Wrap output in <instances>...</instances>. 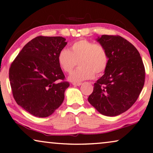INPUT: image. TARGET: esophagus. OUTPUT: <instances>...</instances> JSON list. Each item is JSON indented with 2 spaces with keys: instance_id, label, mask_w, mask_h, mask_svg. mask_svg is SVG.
Segmentation results:
<instances>
[{
  "instance_id": "34e87169",
  "label": "esophagus",
  "mask_w": 153,
  "mask_h": 153,
  "mask_svg": "<svg viewBox=\"0 0 153 153\" xmlns=\"http://www.w3.org/2000/svg\"><path fill=\"white\" fill-rule=\"evenodd\" d=\"M81 85H82V83L81 82H73V85H74V86H80Z\"/></svg>"
}]
</instances>
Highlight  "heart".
I'll return each instance as SVG.
<instances>
[{
	"label": "heart",
	"mask_w": 153,
	"mask_h": 153,
	"mask_svg": "<svg viewBox=\"0 0 153 153\" xmlns=\"http://www.w3.org/2000/svg\"><path fill=\"white\" fill-rule=\"evenodd\" d=\"M109 62L108 52L100 44L87 40L75 42L70 49H62L58 54V63L65 73H69L79 64V68L69 75L71 82H78L93 78L106 70Z\"/></svg>",
	"instance_id": "obj_1"
}]
</instances>
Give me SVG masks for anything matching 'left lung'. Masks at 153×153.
Segmentation results:
<instances>
[{
    "label": "left lung",
    "instance_id": "1",
    "mask_svg": "<svg viewBox=\"0 0 153 153\" xmlns=\"http://www.w3.org/2000/svg\"><path fill=\"white\" fill-rule=\"evenodd\" d=\"M97 40L106 49L109 62L88 101L101 114L113 117L137 100L145 82V68L138 51L121 36L103 35Z\"/></svg>",
    "mask_w": 153,
    "mask_h": 153
}]
</instances>
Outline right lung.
<instances>
[{"label":"right lung","mask_w":153,"mask_h":153,"mask_svg":"<svg viewBox=\"0 0 153 153\" xmlns=\"http://www.w3.org/2000/svg\"><path fill=\"white\" fill-rule=\"evenodd\" d=\"M60 36H38L22 48L12 63L9 78L14 99L31 115L46 117L62 105L69 82L58 63L66 45Z\"/></svg>","instance_id":"right-lung-1"}]
</instances>
